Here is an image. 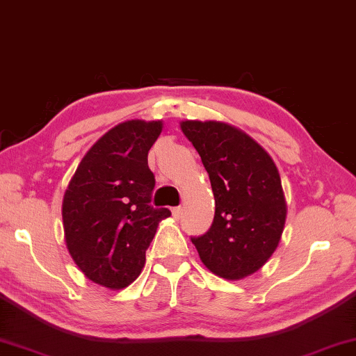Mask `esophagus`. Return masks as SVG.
Listing matches in <instances>:
<instances>
[{"instance_id":"1","label":"esophagus","mask_w":356,"mask_h":356,"mask_svg":"<svg viewBox=\"0 0 356 356\" xmlns=\"http://www.w3.org/2000/svg\"><path fill=\"white\" fill-rule=\"evenodd\" d=\"M172 213H173V216L175 218H179V216H181V213H183V209L181 207H175V209H172Z\"/></svg>"}]
</instances>
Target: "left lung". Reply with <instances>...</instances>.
I'll return each mask as SVG.
<instances>
[{
  "mask_svg": "<svg viewBox=\"0 0 356 356\" xmlns=\"http://www.w3.org/2000/svg\"><path fill=\"white\" fill-rule=\"evenodd\" d=\"M179 127L199 152L215 197L212 226L191 241L209 271L244 280L270 260L284 231L287 202L276 163L229 123L183 120Z\"/></svg>",
  "mask_w": 356,
  "mask_h": 356,
  "instance_id": "8db88e82",
  "label": "left lung"
}]
</instances>
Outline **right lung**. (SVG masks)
<instances>
[{"instance_id":"1","label":"right lung","mask_w":356,"mask_h":356,"mask_svg":"<svg viewBox=\"0 0 356 356\" xmlns=\"http://www.w3.org/2000/svg\"><path fill=\"white\" fill-rule=\"evenodd\" d=\"M162 120H127L86 151L63 199L64 238L75 265L90 281L125 289L140 276L146 250L168 209L149 205L156 184L147 154Z\"/></svg>"}]
</instances>
